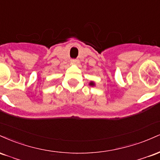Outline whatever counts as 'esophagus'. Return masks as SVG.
<instances>
[{
	"label": "esophagus",
	"instance_id": "obj_1",
	"mask_svg": "<svg viewBox=\"0 0 160 160\" xmlns=\"http://www.w3.org/2000/svg\"><path fill=\"white\" fill-rule=\"evenodd\" d=\"M71 62H72V63H74V64H78L79 63V60L78 59H72L71 60Z\"/></svg>",
	"mask_w": 160,
	"mask_h": 160
}]
</instances>
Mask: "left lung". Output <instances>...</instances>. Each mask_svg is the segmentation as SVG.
Masks as SVG:
<instances>
[{"mask_svg":"<svg viewBox=\"0 0 160 160\" xmlns=\"http://www.w3.org/2000/svg\"><path fill=\"white\" fill-rule=\"evenodd\" d=\"M89 85L92 86H95V82H92V81H91L90 82H89Z\"/></svg>","mask_w":160,"mask_h":160,"instance_id":"left-lung-1","label":"left lung"}]
</instances>
